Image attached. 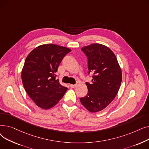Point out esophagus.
<instances>
[{
	"instance_id": "1",
	"label": "esophagus",
	"mask_w": 149,
	"mask_h": 149,
	"mask_svg": "<svg viewBox=\"0 0 149 149\" xmlns=\"http://www.w3.org/2000/svg\"><path fill=\"white\" fill-rule=\"evenodd\" d=\"M70 86L71 88H75L77 87V84H70Z\"/></svg>"
}]
</instances>
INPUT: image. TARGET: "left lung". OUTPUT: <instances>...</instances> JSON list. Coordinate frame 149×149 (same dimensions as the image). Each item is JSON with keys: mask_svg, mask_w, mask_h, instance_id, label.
<instances>
[{"mask_svg": "<svg viewBox=\"0 0 149 149\" xmlns=\"http://www.w3.org/2000/svg\"><path fill=\"white\" fill-rule=\"evenodd\" d=\"M88 58L91 83H86L88 93L80 98L84 107L91 112L103 110L118 93L122 81L121 70L115 55L108 47L93 43L82 48Z\"/></svg>", "mask_w": 149, "mask_h": 149, "instance_id": "8db88e82", "label": "left lung"}]
</instances>
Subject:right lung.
Listing matches in <instances>:
<instances>
[{"label":"right lung","instance_id":"obj_1","mask_svg":"<svg viewBox=\"0 0 149 149\" xmlns=\"http://www.w3.org/2000/svg\"><path fill=\"white\" fill-rule=\"evenodd\" d=\"M70 49L54 44L39 46L27 56L22 71V80L26 93L36 105L48 109L64 96L68 90L56 79L61 60Z\"/></svg>","mask_w":149,"mask_h":149}]
</instances>
